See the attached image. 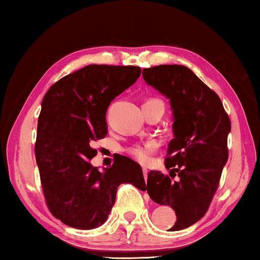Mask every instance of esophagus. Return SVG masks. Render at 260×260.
<instances>
[{
  "label": "esophagus",
  "instance_id": "34e87169",
  "mask_svg": "<svg viewBox=\"0 0 260 260\" xmlns=\"http://www.w3.org/2000/svg\"><path fill=\"white\" fill-rule=\"evenodd\" d=\"M142 172H143L144 179H145V180H147V177H148V169H147V168H144V167H143V169H142Z\"/></svg>",
  "mask_w": 260,
  "mask_h": 260
}]
</instances>
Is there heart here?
I'll list each match as a JSON object with an SVG mask.
<instances>
[{"label":"heart","mask_w":260,"mask_h":260,"mask_svg":"<svg viewBox=\"0 0 260 260\" xmlns=\"http://www.w3.org/2000/svg\"><path fill=\"white\" fill-rule=\"evenodd\" d=\"M156 149V143L154 142H147V143L143 144H137L134 145L133 148H130L129 152L134 156L137 161H140L141 163H148L150 161L152 152L155 151Z\"/></svg>","instance_id":"1"}]
</instances>
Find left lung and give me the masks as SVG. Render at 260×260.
Returning a JSON list of instances; mask_svg holds the SVG:
<instances>
[{
	"instance_id": "left-lung-1",
	"label": "left lung",
	"mask_w": 260,
	"mask_h": 260,
	"mask_svg": "<svg viewBox=\"0 0 260 260\" xmlns=\"http://www.w3.org/2000/svg\"><path fill=\"white\" fill-rule=\"evenodd\" d=\"M145 83L169 98L174 138L166 157L169 175L149 172L152 201L172 206L176 221L169 231L187 229L208 211L229 159L231 120L219 95L186 66L159 65L143 70ZM176 175L179 180L173 181Z\"/></svg>"
}]
</instances>
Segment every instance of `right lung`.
Segmentation results:
<instances>
[{"instance_id":"obj_1","label":"right lung","mask_w":260,"mask_h":260,"mask_svg":"<svg viewBox=\"0 0 260 260\" xmlns=\"http://www.w3.org/2000/svg\"><path fill=\"white\" fill-rule=\"evenodd\" d=\"M141 67L88 65L53 84L38 120L35 158L49 212L65 225L91 230L103 225L119 184L145 190L141 166L118 155L99 172L90 161L94 141L108 134L110 103L135 84Z\"/></svg>"}]
</instances>
